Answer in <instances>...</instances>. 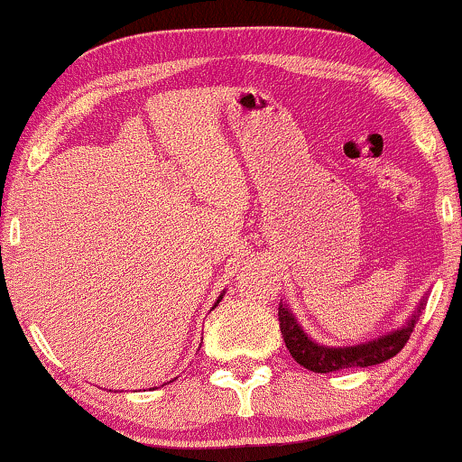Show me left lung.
<instances>
[{"label": "left lung", "instance_id": "left-lung-1", "mask_svg": "<svg viewBox=\"0 0 462 462\" xmlns=\"http://www.w3.org/2000/svg\"><path fill=\"white\" fill-rule=\"evenodd\" d=\"M421 310H424V301L420 303L418 312L411 316L407 325L400 327L396 331H390L387 336H381L376 337V340H370L365 344L337 348L322 346V344L314 342L312 337L301 329V325H299L297 319L291 314L286 303H280V312H277V316H280V329L282 336H284L286 348L291 351L294 361L301 364L303 368L327 374V372H336L344 368H368V365H376L392 359L393 355H398L402 351L404 344H407Z\"/></svg>", "mask_w": 462, "mask_h": 462}]
</instances>
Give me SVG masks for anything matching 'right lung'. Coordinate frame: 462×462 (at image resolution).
Here are the masks:
<instances>
[{
  "instance_id": "obj_1",
  "label": "right lung",
  "mask_w": 462,
  "mask_h": 462,
  "mask_svg": "<svg viewBox=\"0 0 462 462\" xmlns=\"http://www.w3.org/2000/svg\"><path fill=\"white\" fill-rule=\"evenodd\" d=\"M221 299H224V294H219V299H217V303H219V301H221ZM217 303H215V305H217ZM215 305H213V308H215Z\"/></svg>"
}]
</instances>
